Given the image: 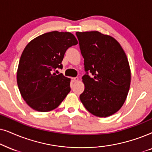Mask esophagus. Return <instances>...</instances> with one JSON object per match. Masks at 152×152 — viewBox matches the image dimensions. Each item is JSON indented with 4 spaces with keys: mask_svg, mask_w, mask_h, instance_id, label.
I'll return each instance as SVG.
<instances>
[{
    "mask_svg": "<svg viewBox=\"0 0 152 152\" xmlns=\"http://www.w3.org/2000/svg\"><path fill=\"white\" fill-rule=\"evenodd\" d=\"M79 80V78L78 77H75V78H72V81L73 82H77Z\"/></svg>",
    "mask_w": 152,
    "mask_h": 152,
    "instance_id": "esophagus-1",
    "label": "esophagus"
}]
</instances>
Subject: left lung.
Here are the masks:
<instances>
[{"instance_id": "obj_1", "label": "left lung", "mask_w": 152, "mask_h": 152, "mask_svg": "<svg viewBox=\"0 0 152 152\" xmlns=\"http://www.w3.org/2000/svg\"><path fill=\"white\" fill-rule=\"evenodd\" d=\"M86 74L80 99L90 113L106 117L117 113L126 100L131 84L126 55L115 38L98 31L76 32ZM93 76L90 77L88 72Z\"/></svg>"}]
</instances>
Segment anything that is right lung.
<instances>
[{"instance_id":"add662e5","label":"right lung","mask_w":152,"mask_h":152,"mask_svg":"<svg viewBox=\"0 0 152 152\" xmlns=\"http://www.w3.org/2000/svg\"><path fill=\"white\" fill-rule=\"evenodd\" d=\"M78 41L71 32L52 31L31 40L24 48L17 80L21 96L30 108L48 112L57 108L70 92V78L53 73L62 68L66 50Z\"/></svg>"}]
</instances>
